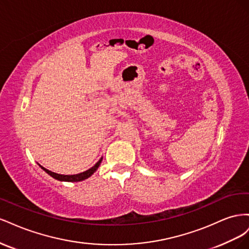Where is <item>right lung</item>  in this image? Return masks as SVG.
<instances>
[{"label":"right lung","instance_id":"obj_1","mask_svg":"<svg viewBox=\"0 0 249 249\" xmlns=\"http://www.w3.org/2000/svg\"><path fill=\"white\" fill-rule=\"evenodd\" d=\"M103 160V158H101V159L99 160V162H97L94 166H92L91 168H89L88 170L84 171V172H81V173H78V175H72V176H64V175H58V173L56 172H53L47 168L42 167L41 165H39V166L46 171L47 173H49V175L51 177H53L54 178L58 179V180H64V182H81V180H84L86 178H88L89 177H91L93 173L96 171V169L100 167L101 165V162Z\"/></svg>","mask_w":249,"mask_h":249}]
</instances>
